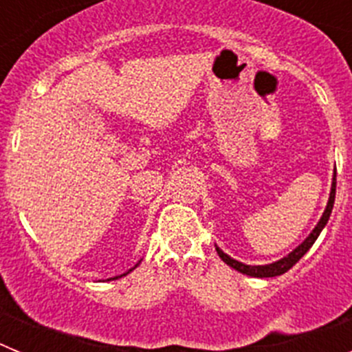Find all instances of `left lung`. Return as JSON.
<instances>
[{
    "instance_id": "left-lung-1",
    "label": "left lung",
    "mask_w": 352,
    "mask_h": 352,
    "mask_svg": "<svg viewBox=\"0 0 352 352\" xmlns=\"http://www.w3.org/2000/svg\"><path fill=\"white\" fill-rule=\"evenodd\" d=\"M335 190H337V169L333 170V182H331V192H329V199H328V204H326L324 208V213H322V217L319 219V222H317V226L314 227V231L310 232L307 238L301 241L300 245H298L296 248L292 252H289L287 256L282 257V259L275 261V263L272 264H257V266H252V264H245V263H239V261L232 259L231 256H227L226 252L222 250V248H219L217 245H214V248H217V252H219L220 259L223 261L226 264H229L231 268H234L236 272L243 273V275H248V276H257V278H270V276H278V275H284L285 272H289V270L294 266V264L298 263V261L301 259V257L307 254V252L310 250V247H312L314 243H316V239L319 238V234H321V231L324 229V226L328 223L329 220V214H331V210H333V203H335Z\"/></svg>"
}]
</instances>
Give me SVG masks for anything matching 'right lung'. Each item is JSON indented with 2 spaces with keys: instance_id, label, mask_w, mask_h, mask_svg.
<instances>
[{
  "instance_id": "1",
  "label": "right lung",
  "mask_w": 352,
  "mask_h": 352,
  "mask_svg": "<svg viewBox=\"0 0 352 352\" xmlns=\"http://www.w3.org/2000/svg\"><path fill=\"white\" fill-rule=\"evenodd\" d=\"M139 264H141V261H139V263H138V264H135V266H133V268H130V270H129V272H126V273H123V275H118V276H113V278H107V280H116V278H121V276H125V275H129V273H130V272H133V270L138 268Z\"/></svg>"
}]
</instances>
